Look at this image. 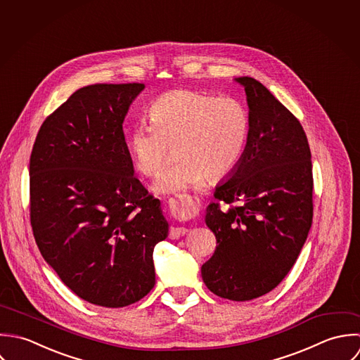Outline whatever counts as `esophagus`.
Returning a JSON list of instances; mask_svg holds the SVG:
<instances>
[{
	"instance_id": "esophagus-1",
	"label": "esophagus",
	"mask_w": 360,
	"mask_h": 360,
	"mask_svg": "<svg viewBox=\"0 0 360 360\" xmlns=\"http://www.w3.org/2000/svg\"><path fill=\"white\" fill-rule=\"evenodd\" d=\"M169 209L175 213V214H181V216L192 217L195 216L199 212L200 207V202L196 198H188V199H169L168 200ZM188 229L186 228H176L172 226L169 229V238L171 239H178L184 235H186Z\"/></svg>"
}]
</instances>
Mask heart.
<instances>
[{"label": "heart", "mask_w": 360, "mask_h": 360, "mask_svg": "<svg viewBox=\"0 0 360 360\" xmlns=\"http://www.w3.org/2000/svg\"><path fill=\"white\" fill-rule=\"evenodd\" d=\"M147 118L150 127H136L128 136L135 168L146 176L157 175L169 147L179 160L155 179L153 191L160 195L200 188L207 176L221 179L242 158L249 120L243 105L233 98L174 90L151 104Z\"/></svg>", "instance_id": "heart-1"}]
</instances>
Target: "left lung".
Returning <instances> with one entry per match:
<instances>
[{"label": "left lung", "mask_w": 360, "mask_h": 360, "mask_svg": "<svg viewBox=\"0 0 360 360\" xmlns=\"http://www.w3.org/2000/svg\"><path fill=\"white\" fill-rule=\"evenodd\" d=\"M233 80L246 93L249 132L240 161L216 188L224 207L206 209L218 245L202 277L217 296L243 302L273 290L295 264L311 226L313 175L300 122L256 79Z\"/></svg>", "instance_id": "8db88e82"}]
</instances>
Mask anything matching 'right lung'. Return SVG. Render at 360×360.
Instances as JSON below:
<instances>
[{
    "label": "right lung",
    "mask_w": 360,
    "mask_h": 360,
    "mask_svg": "<svg viewBox=\"0 0 360 360\" xmlns=\"http://www.w3.org/2000/svg\"><path fill=\"white\" fill-rule=\"evenodd\" d=\"M142 83L76 90L41 125L30 155V222L39 250L79 297L124 307L154 287L161 203L135 176L122 124Z\"/></svg>",
    "instance_id": "add662e5"
}]
</instances>
